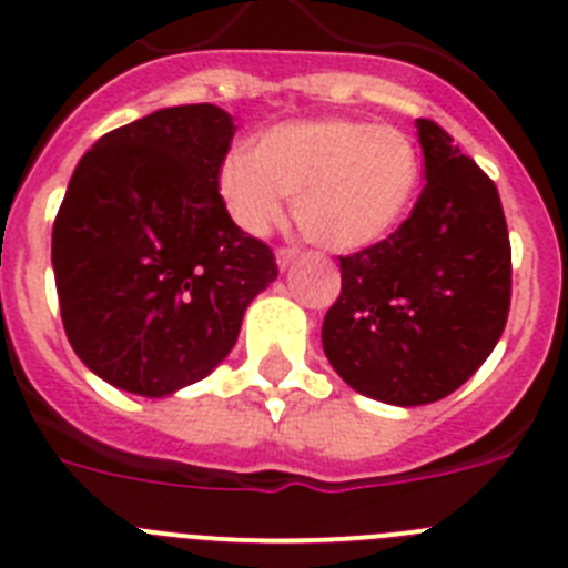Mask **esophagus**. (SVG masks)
<instances>
[{
  "label": "esophagus",
  "mask_w": 568,
  "mask_h": 568,
  "mask_svg": "<svg viewBox=\"0 0 568 568\" xmlns=\"http://www.w3.org/2000/svg\"><path fill=\"white\" fill-rule=\"evenodd\" d=\"M295 255H298V253H295L293 247H278V250H275V261H278L281 270H287L290 264H293V261H295Z\"/></svg>",
  "instance_id": "obj_1"
}]
</instances>
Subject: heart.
<instances>
[{
  "label": "heart",
  "mask_w": 568,
  "mask_h": 568,
  "mask_svg": "<svg viewBox=\"0 0 568 568\" xmlns=\"http://www.w3.org/2000/svg\"><path fill=\"white\" fill-rule=\"evenodd\" d=\"M420 182L413 139L358 119H301L267 128L253 148H233L215 190L230 222L267 235L293 195L295 224L333 253L375 247L406 219Z\"/></svg>",
  "instance_id": "1"
}]
</instances>
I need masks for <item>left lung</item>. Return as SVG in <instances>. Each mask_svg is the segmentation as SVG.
Instances as JSON below:
<instances>
[{"instance_id":"left-lung-1","label":"left lung","mask_w":568,"mask_h":568,"mask_svg":"<svg viewBox=\"0 0 568 568\" xmlns=\"http://www.w3.org/2000/svg\"><path fill=\"white\" fill-rule=\"evenodd\" d=\"M424 190L375 247L341 255L321 341L366 398L420 406L478 373L509 318L511 247L500 195L453 135L418 119Z\"/></svg>"}]
</instances>
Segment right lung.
Returning a JSON list of instances; mask_svg holds the SVG:
<instances>
[{
    "label": "right lung",
    "mask_w": 568,
    "mask_h": 568,
    "mask_svg": "<svg viewBox=\"0 0 568 568\" xmlns=\"http://www.w3.org/2000/svg\"><path fill=\"white\" fill-rule=\"evenodd\" d=\"M233 133L222 108L179 104L104 133L73 170L50 247L62 324L124 393L164 398L213 373L278 275L215 190Z\"/></svg>",
    "instance_id": "obj_1"
}]
</instances>
